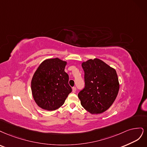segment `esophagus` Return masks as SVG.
<instances>
[{
    "label": "esophagus",
    "mask_w": 147,
    "mask_h": 147,
    "mask_svg": "<svg viewBox=\"0 0 147 147\" xmlns=\"http://www.w3.org/2000/svg\"><path fill=\"white\" fill-rule=\"evenodd\" d=\"M76 91V88L73 87V93H75Z\"/></svg>",
    "instance_id": "1"
}]
</instances>
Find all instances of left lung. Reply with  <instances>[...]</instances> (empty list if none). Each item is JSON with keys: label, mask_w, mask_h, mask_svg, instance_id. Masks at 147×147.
I'll return each mask as SVG.
<instances>
[{"label": "left lung", "mask_w": 147, "mask_h": 147, "mask_svg": "<svg viewBox=\"0 0 147 147\" xmlns=\"http://www.w3.org/2000/svg\"><path fill=\"white\" fill-rule=\"evenodd\" d=\"M85 87L78 93L82 106L90 113L107 111L115 100L120 84L114 68L100 59H90L82 63Z\"/></svg>", "instance_id": "1"}]
</instances>
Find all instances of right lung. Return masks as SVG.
<instances>
[{
	"instance_id": "obj_1",
	"label": "right lung",
	"mask_w": 147,
	"mask_h": 147,
	"mask_svg": "<svg viewBox=\"0 0 147 147\" xmlns=\"http://www.w3.org/2000/svg\"><path fill=\"white\" fill-rule=\"evenodd\" d=\"M67 62L59 58L44 60L35 72L31 81L32 96L42 109L55 111L62 106L72 89L65 71Z\"/></svg>"
}]
</instances>
